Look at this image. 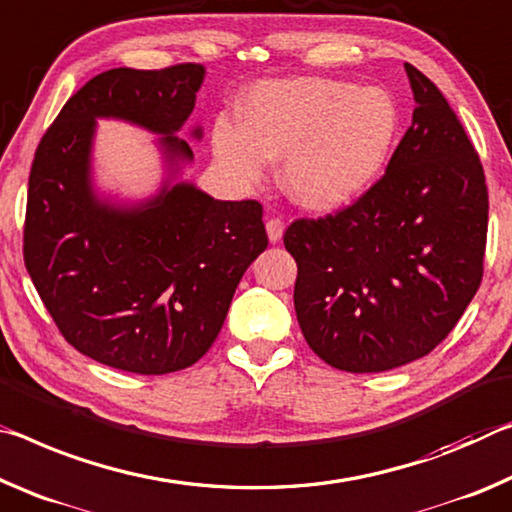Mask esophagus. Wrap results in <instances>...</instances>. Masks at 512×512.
<instances>
[{
	"label": "esophagus",
	"mask_w": 512,
	"mask_h": 512,
	"mask_svg": "<svg viewBox=\"0 0 512 512\" xmlns=\"http://www.w3.org/2000/svg\"><path fill=\"white\" fill-rule=\"evenodd\" d=\"M265 231H267V238H270L272 245H276V242L283 238V224L279 220H267Z\"/></svg>",
	"instance_id": "obj_1"
}]
</instances>
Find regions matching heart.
I'll return each mask as SVG.
<instances>
[{
  "label": "heart",
  "mask_w": 512,
  "mask_h": 512,
  "mask_svg": "<svg viewBox=\"0 0 512 512\" xmlns=\"http://www.w3.org/2000/svg\"><path fill=\"white\" fill-rule=\"evenodd\" d=\"M397 131V104L381 88L279 79L247 92L240 122H215L213 152L240 183L263 181L267 161H283L286 195L306 211L335 213L381 179Z\"/></svg>",
  "instance_id": "1"
}]
</instances>
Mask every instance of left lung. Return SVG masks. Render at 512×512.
Listing matches in <instances>:
<instances>
[{
    "label": "left lung",
    "instance_id": "obj_1",
    "mask_svg": "<svg viewBox=\"0 0 512 512\" xmlns=\"http://www.w3.org/2000/svg\"><path fill=\"white\" fill-rule=\"evenodd\" d=\"M413 124L381 181L354 206L297 220L295 311L317 356L338 370H395L440 345L479 290L488 233L483 165L431 79L404 65Z\"/></svg>",
    "mask_w": 512,
    "mask_h": 512
}]
</instances>
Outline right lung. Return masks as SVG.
Returning <instances> with one entry per match:
<instances>
[{"mask_svg": "<svg viewBox=\"0 0 512 512\" xmlns=\"http://www.w3.org/2000/svg\"><path fill=\"white\" fill-rule=\"evenodd\" d=\"M206 67H115L67 99L29 174L24 263L65 340L97 363L136 374L186 370L206 354L242 274L263 254L258 201H222L183 179L195 161L179 131ZM99 119L155 135L164 179L127 200L94 179ZM204 138L201 124L186 131Z\"/></svg>", "mask_w": 512, "mask_h": 512, "instance_id": "obj_1", "label": "right lung"}]
</instances>
